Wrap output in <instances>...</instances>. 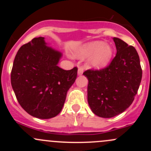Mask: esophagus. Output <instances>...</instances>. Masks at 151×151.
<instances>
[{"label":"esophagus","mask_w":151,"mask_h":151,"mask_svg":"<svg viewBox=\"0 0 151 151\" xmlns=\"http://www.w3.org/2000/svg\"><path fill=\"white\" fill-rule=\"evenodd\" d=\"M83 71H84V68H83V67H80V68H78V75H82Z\"/></svg>","instance_id":"obj_1"}]
</instances>
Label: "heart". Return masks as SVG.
I'll list each match as a JSON object with an SVG mask.
<instances>
[{"label":"heart","instance_id":"1","mask_svg":"<svg viewBox=\"0 0 151 151\" xmlns=\"http://www.w3.org/2000/svg\"><path fill=\"white\" fill-rule=\"evenodd\" d=\"M112 55L111 47L102 42H93L83 46L77 51V56L85 58L91 56L88 63L96 68L105 66L110 60Z\"/></svg>","mask_w":151,"mask_h":151}]
</instances>
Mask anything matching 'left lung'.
<instances>
[{
  "mask_svg": "<svg viewBox=\"0 0 151 151\" xmlns=\"http://www.w3.org/2000/svg\"><path fill=\"white\" fill-rule=\"evenodd\" d=\"M116 55L101 69H88V101L91 110L101 118H112L124 112L137 93L142 71L136 49L114 38Z\"/></svg>",
  "mask_w": 151,
  "mask_h": 151,
  "instance_id": "1",
  "label": "left lung"
}]
</instances>
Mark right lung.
I'll use <instances>...</instances> for the list:
<instances>
[{
    "label": "right lung",
    "mask_w": 151,
    "mask_h": 151,
    "mask_svg": "<svg viewBox=\"0 0 151 151\" xmlns=\"http://www.w3.org/2000/svg\"><path fill=\"white\" fill-rule=\"evenodd\" d=\"M61 55L46 46L44 37L34 38L18 50L11 83L18 102L29 115L49 119L61 111L77 76V67L64 70L58 66Z\"/></svg>",
    "instance_id": "obj_1"
}]
</instances>
